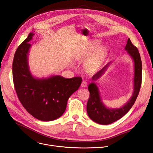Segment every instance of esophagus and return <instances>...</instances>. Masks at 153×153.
<instances>
[{
    "mask_svg": "<svg viewBox=\"0 0 153 153\" xmlns=\"http://www.w3.org/2000/svg\"><path fill=\"white\" fill-rule=\"evenodd\" d=\"M81 86L82 87H85L86 86H87V82H85V81H82V84H81Z\"/></svg>",
    "mask_w": 153,
    "mask_h": 153,
    "instance_id": "1",
    "label": "esophagus"
}]
</instances>
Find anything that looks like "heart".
Returning a JSON list of instances; mask_svg holds the SVG:
<instances>
[{"label": "heart", "mask_w": 153, "mask_h": 153, "mask_svg": "<svg viewBox=\"0 0 153 153\" xmlns=\"http://www.w3.org/2000/svg\"><path fill=\"white\" fill-rule=\"evenodd\" d=\"M100 45V41L93 40L88 45L85 50H78L73 53V57L75 59H81L87 57ZM108 55V50L105 47H101L96 50L92 56L87 61L85 69L88 72L96 71L103 62Z\"/></svg>", "instance_id": "obj_1"}]
</instances>
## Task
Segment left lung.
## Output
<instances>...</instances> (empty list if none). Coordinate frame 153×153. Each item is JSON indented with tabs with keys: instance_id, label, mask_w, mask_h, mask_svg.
Wrapping results in <instances>:
<instances>
[{
	"instance_id": "obj_1",
	"label": "left lung",
	"mask_w": 153,
	"mask_h": 153,
	"mask_svg": "<svg viewBox=\"0 0 153 153\" xmlns=\"http://www.w3.org/2000/svg\"><path fill=\"white\" fill-rule=\"evenodd\" d=\"M134 63L133 75V91L132 96L127 102L120 108H110L106 106L101 98L99 88L94 81L102 76L110 65L111 62L96 73L92 76L91 82L88 85V90L90 92V96L87 104V112L90 119L95 123L100 124H110L119 119L128 112L133 105L139 92L142 82V61L138 50L134 46L129 39H128L127 44L124 48Z\"/></svg>"
}]
</instances>
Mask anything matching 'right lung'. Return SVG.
<instances>
[{
    "mask_svg": "<svg viewBox=\"0 0 153 153\" xmlns=\"http://www.w3.org/2000/svg\"><path fill=\"white\" fill-rule=\"evenodd\" d=\"M30 32L18 47L13 62V78L18 99L34 117L43 121H53L65 112L67 101L80 87L82 78H66L59 75L37 78L29 65Z\"/></svg>",
    "mask_w": 153,
    "mask_h": 153,
    "instance_id": "right-lung-1",
    "label": "right lung"
}]
</instances>
